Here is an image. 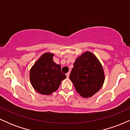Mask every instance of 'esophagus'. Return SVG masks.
<instances>
[{"mask_svg":"<svg viewBox=\"0 0 130 130\" xmlns=\"http://www.w3.org/2000/svg\"><path fill=\"white\" fill-rule=\"evenodd\" d=\"M70 72H68V73H67L66 74V75H67V77H68H68H69V76H70Z\"/></svg>","mask_w":130,"mask_h":130,"instance_id":"esophagus-1","label":"esophagus"}]
</instances>
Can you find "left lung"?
Returning <instances> with one entry per match:
<instances>
[{
  "mask_svg": "<svg viewBox=\"0 0 130 130\" xmlns=\"http://www.w3.org/2000/svg\"><path fill=\"white\" fill-rule=\"evenodd\" d=\"M70 79L77 93L83 97H90L103 84V69L97 58L90 52H86L76 60Z\"/></svg>",
  "mask_w": 130,
  "mask_h": 130,
  "instance_id": "obj_1",
  "label": "left lung"
}]
</instances>
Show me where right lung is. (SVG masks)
Segmentation results:
<instances>
[{
	"label": "right lung",
	"mask_w": 130,
	"mask_h": 130,
	"mask_svg": "<svg viewBox=\"0 0 130 130\" xmlns=\"http://www.w3.org/2000/svg\"><path fill=\"white\" fill-rule=\"evenodd\" d=\"M54 54L45 53L35 62L30 71V80L38 93L50 95L59 87L66 75L61 71V66L53 60Z\"/></svg>",
	"instance_id": "1"
}]
</instances>
